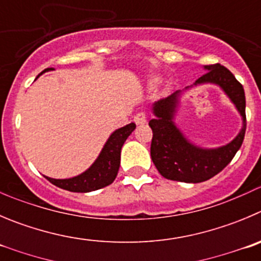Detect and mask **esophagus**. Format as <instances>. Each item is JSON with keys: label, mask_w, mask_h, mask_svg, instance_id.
<instances>
[{"label": "esophagus", "mask_w": 261, "mask_h": 261, "mask_svg": "<svg viewBox=\"0 0 261 261\" xmlns=\"http://www.w3.org/2000/svg\"><path fill=\"white\" fill-rule=\"evenodd\" d=\"M136 124H145L146 123V114L145 113H138L135 115Z\"/></svg>", "instance_id": "esophagus-1"}]
</instances>
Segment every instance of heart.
Wrapping results in <instances>:
<instances>
[{
    "instance_id": "1",
    "label": "heart",
    "mask_w": 261,
    "mask_h": 261,
    "mask_svg": "<svg viewBox=\"0 0 261 261\" xmlns=\"http://www.w3.org/2000/svg\"><path fill=\"white\" fill-rule=\"evenodd\" d=\"M158 81H159V79H158V78H153V79H152V84L158 83ZM166 88H168V87H166Z\"/></svg>"
}]
</instances>
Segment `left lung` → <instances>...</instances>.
<instances>
[{"label":"left lung","mask_w":261,"mask_h":261,"mask_svg":"<svg viewBox=\"0 0 261 261\" xmlns=\"http://www.w3.org/2000/svg\"><path fill=\"white\" fill-rule=\"evenodd\" d=\"M203 69L206 73L200 76L193 86L212 83L220 87L240 113L242 128L227 145L217 148H203L190 142L174 123L182 91L174 92L169 97L153 103L152 114L155 118L148 123L153 133L151 159L159 173L166 179L186 183L205 182L224 169L244 142L246 132V98L244 87L220 64L205 65ZM191 87H186V89Z\"/></svg>","instance_id":"1"}]
</instances>
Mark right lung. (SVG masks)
<instances>
[{
    "label": "right lung",
    "instance_id": "1",
    "mask_svg": "<svg viewBox=\"0 0 261 261\" xmlns=\"http://www.w3.org/2000/svg\"><path fill=\"white\" fill-rule=\"evenodd\" d=\"M48 70H54L52 68L46 69L41 74ZM39 74V75H41ZM38 75V76H39ZM37 76V78H38ZM136 129V124H126L125 126L116 129L115 132L111 133L109 140L106 141L105 146L101 150L100 155L96 159L95 163L89 166L86 172L73 178L66 179H55V178L46 177L52 185L60 187L63 190L70 191V192H91V191L100 190L111 185L118 175L119 166H120V151L126 138Z\"/></svg>",
    "mask_w": 261,
    "mask_h": 261
}]
</instances>
